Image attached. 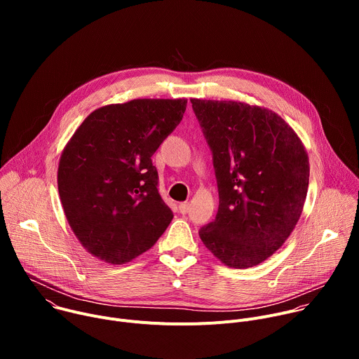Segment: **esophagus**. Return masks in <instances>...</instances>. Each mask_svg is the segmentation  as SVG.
Returning <instances> with one entry per match:
<instances>
[{"label": "esophagus", "instance_id": "obj_1", "mask_svg": "<svg viewBox=\"0 0 359 359\" xmlns=\"http://www.w3.org/2000/svg\"><path fill=\"white\" fill-rule=\"evenodd\" d=\"M189 209H190V203H189V201H184V203H180V204H179V210H180V213L186 215V213L189 212Z\"/></svg>", "mask_w": 359, "mask_h": 359}]
</instances>
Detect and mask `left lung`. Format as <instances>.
I'll list each match as a JSON object with an SVG mask.
<instances>
[{"label": "left lung", "instance_id": "left-lung-1", "mask_svg": "<svg viewBox=\"0 0 359 359\" xmlns=\"http://www.w3.org/2000/svg\"><path fill=\"white\" fill-rule=\"evenodd\" d=\"M213 151L216 219L198 236L231 269L259 266L295 229L309 190V153L276 112L238 100L193 97Z\"/></svg>", "mask_w": 359, "mask_h": 359}]
</instances>
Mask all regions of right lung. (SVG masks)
I'll return each mask as SVG.
<instances>
[{"label": "right lung", "instance_id": "add662e5", "mask_svg": "<svg viewBox=\"0 0 359 359\" xmlns=\"http://www.w3.org/2000/svg\"><path fill=\"white\" fill-rule=\"evenodd\" d=\"M187 99H132L93 111L62 150L58 191L88 252L125 264L165 233L172 210L158 191L153 153L180 123Z\"/></svg>", "mask_w": 359, "mask_h": 359}]
</instances>
